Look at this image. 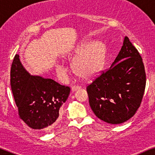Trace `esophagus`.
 Masks as SVG:
<instances>
[{
  "label": "esophagus",
  "mask_w": 155,
  "mask_h": 155,
  "mask_svg": "<svg viewBox=\"0 0 155 155\" xmlns=\"http://www.w3.org/2000/svg\"><path fill=\"white\" fill-rule=\"evenodd\" d=\"M80 88H81V87L77 86V85H74V86H73L71 87V91L72 92H75V91H76V90H79Z\"/></svg>",
  "instance_id": "esophagus-1"
}]
</instances>
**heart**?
<instances>
[{"instance_id": "heart-1", "label": "heart", "mask_w": 155, "mask_h": 155, "mask_svg": "<svg viewBox=\"0 0 155 155\" xmlns=\"http://www.w3.org/2000/svg\"><path fill=\"white\" fill-rule=\"evenodd\" d=\"M106 48L102 42H97L90 47L89 43H83L74 50L73 57L79 56L74 64L76 74L83 79H90L97 76L104 67ZM58 71L64 74L67 69L63 65H58Z\"/></svg>"}]
</instances>
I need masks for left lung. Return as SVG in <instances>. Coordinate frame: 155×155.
<instances>
[{
    "mask_svg": "<svg viewBox=\"0 0 155 155\" xmlns=\"http://www.w3.org/2000/svg\"><path fill=\"white\" fill-rule=\"evenodd\" d=\"M145 87L146 73L141 56L125 36L111 67L87 87V92L96 117L117 124L126 122L136 114Z\"/></svg>",
    "mask_w": 155,
    "mask_h": 155,
    "instance_id": "obj_1",
    "label": "left lung"
}]
</instances>
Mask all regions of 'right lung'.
<instances>
[{"instance_id": "obj_1", "label": "right lung", "mask_w": 155, "mask_h": 155, "mask_svg": "<svg viewBox=\"0 0 155 155\" xmlns=\"http://www.w3.org/2000/svg\"><path fill=\"white\" fill-rule=\"evenodd\" d=\"M10 78L19 118L32 129L45 132L52 128L59 117L60 108L70 94V87L53 79L31 75L18 54L14 58Z\"/></svg>"}]
</instances>
